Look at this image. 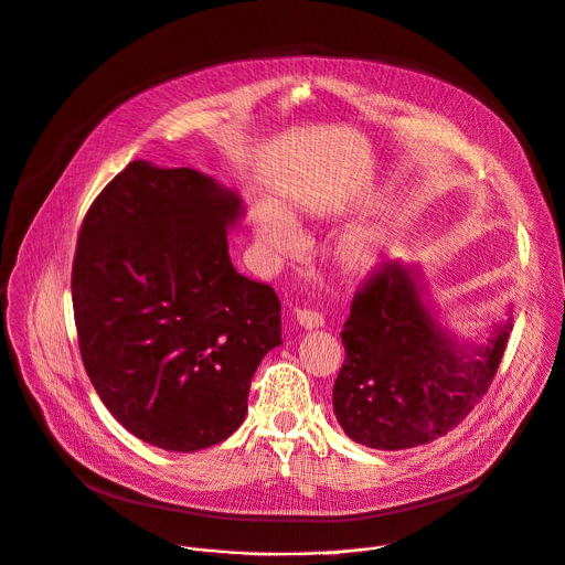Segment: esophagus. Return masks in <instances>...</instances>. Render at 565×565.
<instances>
[{
	"label": "esophagus",
	"mask_w": 565,
	"mask_h": 565,
	"mask_svg": "<svg viewBox=\"0 0 565 565\" xmlns=\"http://www.w3.org/2000/svg\"><path fill=\"white\" fill-rule=\"evenodd\" d=\"M295 317H297V321H299L303 328H308V330L323 326V315L317 312V310H310V308H297V310H295Z\"/></svg>",
	"instance_id": "1"
}]
</instances>
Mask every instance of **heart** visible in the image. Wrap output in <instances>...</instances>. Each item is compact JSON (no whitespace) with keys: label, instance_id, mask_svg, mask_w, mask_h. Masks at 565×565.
Instances as JSON below:
<instances>
[{"label":"heart","instance_id":"1","mask_svg":"<svg viewBox=\"0 0 565 565\" xmlns=\"http://www.w3.org/2000/svg\"><path fill=\"white\" fill-rule=\"evenodd\" d=\"M257 233H259V239L275 250H286L290 244V228L279 213L259 215ZM374 257H377V248H374V242L367 237H350L341 246V259L350 270L370 268Z\"/></svg>","mask_w":565,"mask_h":565}]
</instances>
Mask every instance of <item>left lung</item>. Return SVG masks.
<instances>
[{
  "mask_svg": "<svg viewBox=\"0 0 565 565\" xmlns=\"http://www.w3.org/2000/svg\"><path fill=\"white\" fill-rule=\"evenodd\" d=\"M510 319L468 354L426 310L413 270L382 262L359 284L341 330L343 365L332 408L367 448L404 450L455 430L486 397L501 365Z\"/></svg>",
  "mask_w": 565,
  "mask_h": 565,
  "instance_id": "1",
  "label": "left lung"
}]
</instances>
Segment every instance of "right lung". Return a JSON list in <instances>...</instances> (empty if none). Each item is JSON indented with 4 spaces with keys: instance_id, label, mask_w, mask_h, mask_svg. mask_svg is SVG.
<instances>
[{
    "instance_id": "right-lung-1",
    "label": "right lung",
    "mask_w": 565,
    "mask_h": 565,
    "mask_svg": "<svg viewBox=\"0 0 565 565\" xmlns=\"http://www.w3.org/2000/svg\"><path fill=\"white\" fill-rule=\"evenodd\" d=\"M239 213L198 170L130 161L82 222L71 277L82 361L110 415L157 448L228 439L281 343L277 292L228 255Z\"/></svg>"
}]
</instances>
